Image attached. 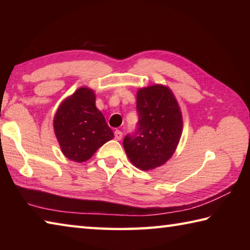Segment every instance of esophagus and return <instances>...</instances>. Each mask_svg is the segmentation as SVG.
Returning a JSON list of instances; mask_svg holds the SVG:
<instances>
[{
  "label": "esophagus",
  "mask_w": 250,
  "mask_h": 250,
  "mask_svg": "<svg viewBox=\"0 0 250 250\" xmlns=\"http://www.w3.org/2000/svg\"><path fill=\"white\" fill-rule=\"evenodd\" d=\"M115 139L116 140H118V141H120L121 139H122V132L120 130H116L115 131Z\"/></svg>",
  "instance_id": "34e87169"
}]
</instances>
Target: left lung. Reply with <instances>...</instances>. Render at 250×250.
Masks as SVG:
<instances>
[{
  "instance_id": "8db88e82",
  "label": "left lung",
  "mask_w": 250,
  "mask_h": 250,
  "mask_svg": "<svg viewBox=\"0 0 250 250\" xmlns=\"http://www.w3.org/2000/svg\"><path fill=\"white\" fill-rule=\"evenodd\" d=\"M137 109L138 130L126 135L124 147L135 167L150 171L174 154L183 131V118L174 94L164 84L140 88Z\"/></svg>"
}]
</instances>
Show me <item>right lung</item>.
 <instances>
[{
  "label": "right lung",
  "mask_w": 250,
  "mask_h": 250,
  "mask_svg": "<svg viewBox=\"0 0 250 250\" xmlns=\"http://www.w3.org/2000/svg\"><path fill=\"white\" fill-rule=\"evenodd\" d=\"M53 125L62 154L78 163L89 160L100 146L115 138L96 107L95 91L88 87L78 88L62 101Z\"/></svg>",
  "instance_id": "add662e5"
}]
</instances>
